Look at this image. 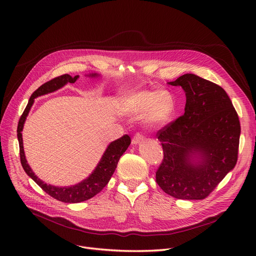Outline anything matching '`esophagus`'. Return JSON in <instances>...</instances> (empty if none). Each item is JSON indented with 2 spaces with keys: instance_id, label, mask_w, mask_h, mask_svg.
<instances>
[{
  "instance_id": "obj_1",
  "label": "esophagus",
  "mask_w": 256,
  "mask_h": 256,
  "mask_svg": "<svg viewBox=\"0 0 256 256\" xmlns=\"http://www.w3.org/2000/svg\"><path fill=\"white\" fill-rule=\"evenodd\" d=\"M143 139H144V137L142 135H140V134H136V135L134 136V138L132 140V145H137L141 141H143Z\"/></svg>"
}]
</instances>
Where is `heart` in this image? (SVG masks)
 <instances>
[{
  "instance_id": "obj_1",
  "label": "heart",
  "mask_w": 256,
  "mask_h": 256,
  "mask_svg": "<svg viewBox=\"0 0 256 256\" xmlns=\"http://www.w3.org/2000/svg\"><path fill=\"white\" fill-rule=\"evenodd\" d=\"M120 111L128 116L144 113V122L148 128L167 124L174 111L171 94L165 90L132 91L121 98Z\"/></svg>"
}]
</instances>
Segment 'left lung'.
<instances>
[{"instance_id":"left-lung-1","label":"left lung","mask_w":256,"mask_h":256,"mask_svg":"<svg viewBox=\"0 0 256 256\" xmlns=\"http://www.w3.org/2000/svg\"><path fill=\"white\" fill-rule=\"evenodd\" d=\"M169 85L186 93L184 114L156 134L164 158L156 180L168 195L186 200L208 197L238 160L240 126L225 90L193 74Z\"/></svg>"}]
</instances>
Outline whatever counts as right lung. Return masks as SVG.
Segmentation results:
<instances>
[{
	"mask_svg": "<svg viewBox=\"0 0 256 256\" xmlns=\"http://www.w3.org/2000/svg\"><path fill=\"white\" fill-rule=\"evenodd\" d=\"M88 76L96 78V76H98V74H88ZM78 78V76H72L70 74H63L52 78L48 80V82L40 86L37 90L33 92V94L31 96L28 104H26L22 115L20 116L18 126V139L20 143V163L24 170L46 193H48L52 198L62 201V202H65V204L82 202V201L88 200L93 196L98 194L106 186V184L109 182L111 176H113V173L117 167L120 156L124 154V152L128 150V147L130 144V138L128 135H124L121 138L111 142L109 145H108L106 150L104 152L98 166L93 170V172L90 174V176L84 180L74 186H56L48 184L35 176V173L29 166L28 162H26L24 152L22 132L24 128L26 116H28L31 110V106L34 104V100L36 98L44 96V94H48V93H52L54 91H57L58 89L65 86L67 83H74Z\"/></svg>",
	"mask_w": 256,
	"mask_h": 256,
	"instance_id": "obj_1",
	"label": "right lung"
}]
</instances>
